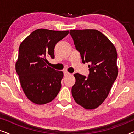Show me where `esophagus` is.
<instances>
[{
    "label": "esophagus",
    "instance_id": "obj_1",
    "mask_svg": "<svg viewBox=\"0 0 134 134\" xmlns=\"http://www.w3.org/2000/svg\"><path fill=\"white\" fill-rule=\"evenodd\" d=\"M64 75L66 76H68V75H71V74L68 72V71H64Z\"/></svg>",
    "mask_w": 134,
    "mask_h": 134
}]
</instances>
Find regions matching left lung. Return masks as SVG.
Masks as SVG:
<instances>
[{"label": "left lung", "mask_w": 134, "mask_h": 134, "mask_svg": "<svg viewBox=\"0 0 134 134\" xmlns=\"http://www.w3.org/2000/svg\"><path fill=\"white\" fill-rule=\"evenodd\" d=\"M69 34L82 62L90 64L88 77L74 74L76 83L72 95L79 105L94 109L107 98L118 76L116 48L107 36L95 29L71 30Z\"/></svg>", "instance_id": "1"}]
</instances>
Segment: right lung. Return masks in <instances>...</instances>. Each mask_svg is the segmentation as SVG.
Listing matches in <instances>:
<instances>
[{
  "mask_svg": "<svg viewBox=\"0 0 134 134\" xmlns=\"http://www.w3.org/2000/svg\"><path fill=\"white\" fill-rule=\"evenodd\" d=\"M68 33L39 29L19 46L16 71L25 96L35 104L49 103L59 93L63 73L48 66L47 57L54 58L56 44Z\"/></svg>",
  "mask_w": 134,
  "mask_h": 134,
  "instance_id": "1",
  "label": "right lung"
}]
</instances>
